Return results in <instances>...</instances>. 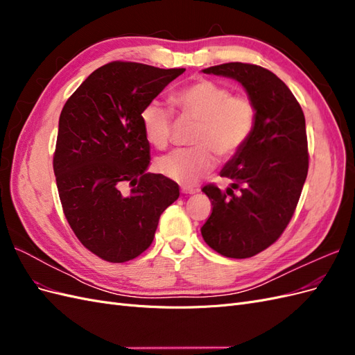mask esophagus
<instances>
[{
  "instance_id": "34e87169",
  "label": "esophagus",
  "mask_w": 355,
  "mask_h": 355,
  "mask_svg": "<svg viewBox=\"0 0 355 355\" xmlns=\"http://www.w3.org/2000/svg\"><path fill=\"white\" fill-rule=\"evenodd\" d=\"M180 191H182V194H196V192H198V189L189 188V187H182Z\"/></svg>"
}]
</instances>
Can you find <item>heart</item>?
Listing matches in <instances>:
<instances>
[{
    "mask_svg": "<svg viewBox=\"0 0 355 355\" xmlns=\"http://www.w3.org/2000/svg\"><path fill=\"white\" fill-rule=\"evenodd\" d=\"M171 103L180 116L198 121L191 144L158 161L161 175L184 187L197 182L216 166V155L230 159L249 142L256 125V105L250 96L232 93L228 85L200 78L171 94ZM146 141L164 149L171 141L173 111L158 101L149 102L141 112Z\"/></svg>",
    "mask_w": 355,
    "mask_h": 355,
    "instance_id": "b5f03b06",
    "label": "heart"
}]
</instances>
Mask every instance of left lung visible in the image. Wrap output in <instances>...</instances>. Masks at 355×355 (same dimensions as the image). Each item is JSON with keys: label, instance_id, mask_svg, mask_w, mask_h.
Returning <instances> with one entry per match:
<instances>
[{"label": "left lung", "instance_id": "left-lung-1", "mask_svg": "<svg viewBox=\"0 0 355 355\" xmlns=\"http://www.w3.org/2000/svg\"><path fill=\"white\" fill-rule=\"evenodd\" d=\"M202 72L239 81L256 105L249 142L220 171L234 184L225 192L202 188L213 206L201 227L204 241L222 256L245 259L280 239L293 216L308 175L305 116L287 85L262 67L231 62Z\"/></svg>", "mask_w": 355, "mask_h": 355}]
</instances>
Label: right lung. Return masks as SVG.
Returning <instances> with one entry per match:
<instances>
[{
  "mask_svg": "<svg viewBox=\"0 0 355 355\" xmlns=\"http://www.w3.org/2000/svg\"><path fill=\"white\" fill-rule=\"evenodd\" d=\"M184 72L106 63L60 112L53 170L62 209L81 244L103 261L121 263L144 253L161 213L179 198L176 182L146 173L151 149L141 112Z\"/></svg>",
  "mask_w": 355,
  "mask_h": 355,
  "instance_id": "obj_1",
  "label": "right lung"
}]
</instances>
